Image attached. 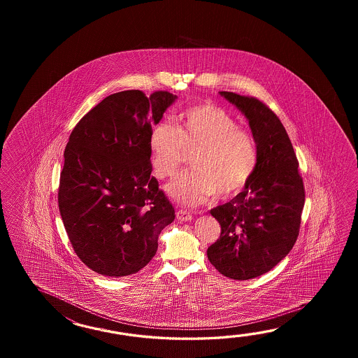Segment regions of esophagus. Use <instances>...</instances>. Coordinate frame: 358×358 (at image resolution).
<instances>
[{
    "label": "esophagus",
    "mask_w": 358,
    "mask_h": 358,
    "mask_svg": "<svg viewBox=\"0 0 358 358\" xmlns=\"http://www.w3.org/2000/svg\"><path fill=\"white\" fill-rule=\"evenodd\" d=\"M176 219L179 221H190L193 217H192V215L189 213H187V211H184V210H179L178 213H176Z\"/></svg>",
    "instance_id": "esophagus-1"
}]
</instances>
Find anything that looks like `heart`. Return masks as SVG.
Returning <instances> with one entry per match:
<instances>
[{
	"label": "heart",
	"mask_w": 358,
	"mask_h": 358,
	"mask_svg": "<svg viewBox=\"0 0 358 358\" xmlns=\"http://www.w3.org/2000/svg\"><path fill=\"white\" fill-rule=\"evenodd\" d=\"M192 170L168 185L169 194L182 205L197 206L215 193L236 196L250 182L257 165V150L247 130L224 108L201 103L160 122L150 136V164L160 179L173 178L192 152Z\"/></svg>",
	"instance_id": "obj_1"
}]
</instances>
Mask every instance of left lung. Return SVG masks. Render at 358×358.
Instances as JSON below:
<instances>
[{
    "instance_id": "8db88e82",
    "label": "left lung",
    "mask_w": 358,
    "mask_h": 358,
    "mask_svg": "<svg viewBox=\"0 0 358 358\" xmlns=\"http://www.w3.org/2000/svg\"><path fill=\"white\" fill-rule=\"evenodd\" d=\"M245 116L257 150L250 182L228 203L210 213L221 227L220 238L207 257L220 274L248 280L270 271L297 241L304 188L298 161L279 117L253 97L220 92Z\"/></svg>"
}]
</instances>
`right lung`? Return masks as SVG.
I'll return each mask as SVG.
<instances>
[{
	"mask_svg": "<svg viewBox=\"0 0 358 358\" xmlns=\"http://www.w3.org/2000/svg\"><path fill=\"white\" fill-rule=\"evenodd\" d=\"M176 99L169 92H117L70 134L59 208L78 257L97 274L138 273L156 255L161 230L176 219L151 176L150 136Z\"/></svg>",
	"mask_w": 358,
	"mask_h": 358,
	"instance_id": "right-lung-1",
	"label": "right lung"
}]
</instances>
